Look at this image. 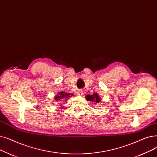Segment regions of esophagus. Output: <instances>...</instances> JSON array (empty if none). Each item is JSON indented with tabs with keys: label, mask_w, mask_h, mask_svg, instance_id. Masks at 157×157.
<instances>
[{
	"label": "esophagus",
	"mask_w": 157,
	"mask_h": 157,
	"mask_svg": "<svg viewBox=\"0 0 157 157\" xmlns=\"http://www.w3.org/2000/svg\"><path fill=\"white\" fill-rule=\"evenodd\" d=\"M83 91H82V90H78V91H77V95H78V96H82L83 95Z\"/></svg>",
	"instance_id": "1"
}]
</instances>
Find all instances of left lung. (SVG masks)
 I'll use <instances>...</instances> for the list:
<instances>
[{
	"mask_svg": "<svg viewBox=\"0 0 157 157\" xmlns=\"http://www.w3.org/2000/svg\"><path fill=\"white\" fill-rule=\"evenodd\" d=\"M86 98L87 101H90L91 102H93L95 104L99 103L101 101V98L99 96V94L96 93H93V94H87L86 96Z\"/></svg>",
	"mask_w": 157,
	"mask_h": 157,
	"instance_id": "1",
	"label": "left lung"
}]
</instances>
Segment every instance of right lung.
I'll return each instance as SVG.
<instances>
[{"label":"right lung","instance_id":"obj_1","mask_svg":"<svg viewBox=\"0 0 157 157\" xmlns=\"http://www.w3.org/2000/svg\"><path fill=\"white\" fill-rule=\"evenodd\" d=\"M73 94L66 93L64 91L59 92L57 95L54 96V100L56 102H61V101H66L68 98L73 96Z\"/></svg>","mask_w":157,"mask_h":157}]
</instances>
